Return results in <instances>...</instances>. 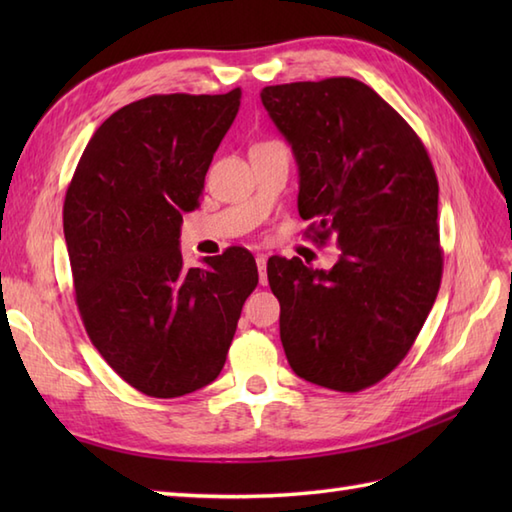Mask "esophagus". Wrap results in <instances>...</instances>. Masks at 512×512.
Segmentation results:
<instances>
[{"instance_id":"obj_1","label":"esophagus","mask_w":512,"mask_h":512,"mask_svg":"<svg viewBox=\"0 0 512 512\" xmlns=\"http://www.w3.org/2000/svg\"><path fill=\"white\" fill-rule=\"evenodd\" d=\"M255 262H257V270H259V281H262V284H266V262H268V257L266 255H257L255 257Z\"/></svg>"}]
</instances>
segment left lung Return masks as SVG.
<instances>
[{"label": "left lung", "instance_id": "1", "mask_svg": "<svg viewBox=\"0 0 512 512\" xmlns=\"http://www.w3.org/2000/svg\"><path fill=\"white\" fill-rule=\"evenodd\" d=\"M262 103L295 154L308 235L341 248L330 270L268 259L281 345L297 376L352 394L407 356L438 297L436 171L405 118L350 76L268 85Z\"/></svg>", "mask_w": 512, "mask_h": 512}]
</instances>
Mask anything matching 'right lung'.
<instances>
[{
    "label": "right lung",
    "mask_w": 512,
    "mask_h": 512,
    "mask_svg": "<svg viewBox=\"0 0 512 512\" xmlns=\"http://www.w3.org/2000/svg\"><path fill=\"white\" fill-rule=\"evenodd\" d=\"M242 90L156 94L96 129L63 202L74 295L90 341L114 372L154 398L213 383L259 275L242 246L189 268L182 215L200 206L204 176Z\"/></svg>",
    "instance_id": "right-lung-1"
}]
</instances>
